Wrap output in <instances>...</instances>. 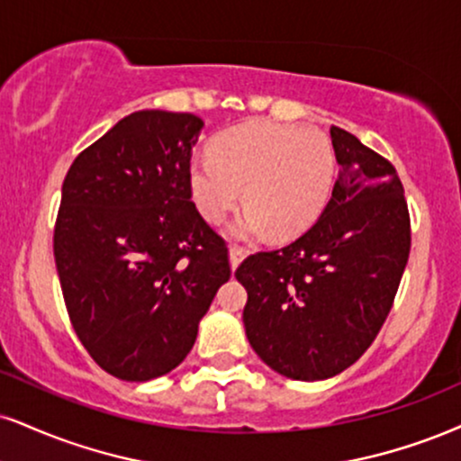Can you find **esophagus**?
<instances>
[{"instance_id":"obj_1","label":"esophagus","mask_w":461,"mask_h":461,"mask_svg":"<svg viewBox=\"0 0 461 461\" xmlns=\"http://www.w3.org/2000/svg\"><path fill=\"white\" fill-rule=\"evenodd\" d=\"M242 259H245V249L238 247V245L230 247V264H231V270H236L238 264H240Z\"/></svg>"}]
</instances>
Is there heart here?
<instances>
[{"label":"heart","mask_w":461,"mask_h":461,"mask_svg":"<svg viewBox=\"0 0 461 461\" xmlns=\"http://www.w3.org/2000/svg\"><path fill=\"white\" fill-rule=\"evenodd\" d=\"M335 149L313 129L284 124H242L216 137L212 154L197 157L188 186L199 214L219 225L240 203L247 210L231 236L255 240L268 234H301L321 214L335 180Z\"/></svg>","instance_id":"heart-1"}]
</instances>
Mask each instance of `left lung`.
<instances>
[{"label": "left lung", "instance_id": "obj_1", "mask_svg": "<svg viewBox=\"0 0 461 461\" xmlns=\"http://www.w3.org/2000/svg\"><path fill=\"white\" fill-rule=\"evenodd\" d=\"M339 177L301 238L238 266L247 339L276 374L326 380L363 357L391 313L410 255V212L391 160L330 129Z\"/></svg>", "mask_w": 461, "mask_h": 461}]
</instances>
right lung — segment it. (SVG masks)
Wrapping results in <instances>:
<instances>
[{
  "instance_id": "obj_1",
  "label": "right lung",
  "mask_w": 461,
  "mask_h": 461,
  "mask_svg": "<svg viewBox=\"0 0 461 461\" xmlns=\"http://www.w3.org/2000/svg\"><path fill=\"white\" fill-rule=\"evenodd\" d=\"M203 122L146 109L72 160L53 255L77 337L126 382L176 369L231 276L227 245L191 202L188 169Z\"/></svg>"
}]
</instances>
